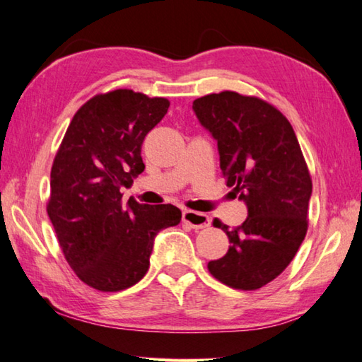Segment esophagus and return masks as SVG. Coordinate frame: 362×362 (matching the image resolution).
<instances>
[{
  "instance_id": "34e87169",
  "label": "esophagus",
  "mask_w": 362,
  "mask_h": 362,
  "mask_svg": "<svg viewBox=\"0 0 362 362\" xmlns=\"http://www.w3.org/2000/svg\"><path fill=\"white\" fill-rule=\"evenodd\" d=\"M182 221L189 223L190 227L195 230L209 227V223H211L209 216H206L204 213H197V211H192V209L182 211Z\"/></svg>"
}]
</instances>
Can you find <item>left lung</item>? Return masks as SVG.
Masks as SVG:
<instances>
[{"label":"left lung","instance_id":"8db88e82","mask_svg":"<svg viewBox=\"0 0 362 362\" xmlns=\"http://www.w3.org/2000/svg\"><path fill=\"white\" fill-rule=\"evenodd\" d=\"M194 112L217 140L221 170L247 206L240 227L214 219L230 249L208 269L236 290H257L281 274L308 233L312 180L290 121L274 105L235 91L194 100Z\"/></svg>","mask_w":362,"mask_h":362}]
</instances>
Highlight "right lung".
Masks as SVG:
<instances>
[{
  "instance_id": "right-lung-1",
  "label": "right lung",
  "mask_w": 362,
  "mask_h": 362,
  "mask_svg": "<svg viewBox=\"0 0 362 362\" xmlns=\"http://www.w3.org/2000/svg\"><path fill=\"white\" fill-rule=\"evenodd\" d=\"M170 102L132 90L98 94L81 105L54 156L47 213L67 263L100 291L137 284L149 268L154 238L175 227L173 204L122 206V187L145 170L141 145Z\"/></svg>"
}]
</instances>
